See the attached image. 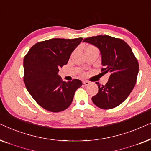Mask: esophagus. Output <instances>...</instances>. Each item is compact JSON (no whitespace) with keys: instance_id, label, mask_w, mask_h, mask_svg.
I'll return each instance as SVG.
<instances>
[{"instance_id":"1","label":"esophagus","mask_w":151,"mask_h":151,"mask_svg":"<svg viewBox=\"0 0 151 151\" xmlns=\"http://www.w3.org/2000/svg\"><path fill=\"white\" fill-rule=\"evenodd\" d=\"M90 84V82L88 81H83V86H88Z\"/></svg>"}]
</instances>
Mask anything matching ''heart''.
Segmentation results:
<instances>
[{
    "instance_id": "heart-1",
    "label": "heart",
    "mask_w": 151,
    "mask_h": 151,
    "mask_svg": "<svg viewBox=\"0 0 151 151\" xmlns=\"http://www.w3.org/2000/svg\"><path fill=\"white\" fill-rule=\"evenodd\" d=\"M96 49V48H94V47H92V46H88V47H86L85 49Z\"/></svg>"
}]
</instances>
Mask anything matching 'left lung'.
<instances>
[{
    "label": "left lung",
    "mask_w": 151,
    "mask_h": 151,
    "mask_svg": "<svg viewBox=\"0 0 151 151\" xmlns=\"http://www.w3.org/2000/svg\"><path fill=\"white\" fill-rule=\"evenodd\" d=\"M100 50L102 73H110L105 85L98 84L99 91L92 97L97 106L103 109L115 108L122 103L135 85L139 65L129 45L121 39L110 36H97L84 38Z\"/></svg>",
    "instance_id": "8db88e82"
}]
</instances>
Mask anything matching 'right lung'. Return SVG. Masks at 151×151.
Segmentation results:
<instances>
[{
  "label": "right lung",
  "mask_w": 151,
  "mask_h": 151,
  "mask_svg": "<svg viewBox=\"0 0 151 151\" xmlns=\"http://www.w3.org/2000/svg\"><path fill=\"white\" fill-rule=\"evenodd\" d=\"M82 38H52L35 44L23 62L24 82L35 101L51 112H60L71 104L81 80L65 82L59 68L67 65Z\"/></svg>",
  "instance_id": "1"
}]
</instances>
